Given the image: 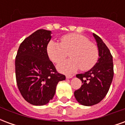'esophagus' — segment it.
Segmentation results:
<instances>
[{
    "instance_id": "obj_1",
    "label": "esophagus",
    "mask_w": 125,
    "mask_h": 125,
    "mask_svg": "<svg viewBox=\"0 0 125 125\" xmlns=\"http://www.w3.org/2000/svg\"><path fill=\"white\" fill-rule=\"evenodd\" d=\"M66 78L67 79H70V78H73V76H66Z\"/></svg>"
}]
</instances>
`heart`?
Instances as JSON below:
<instances>
[{"mask_svg": "<svg viewBox=\"0 0 125 125\" xmlns=\"http://www.w3.org/2000/svg\"><path fill=\"white\" fill-rule=\"evenodd\" d=\"M60 43L49 41L47 53L53 62L63 60L70 52V59L57 64L58 70L65 73H72L80 68L87 71L94 66L98 59V49L86 36L79 33H70L63 36Z\"/></svg>", "mask_w": 125, "mask_h": 125, "instance_id": "b5f03b06", "label": "heart"}]
</instances>
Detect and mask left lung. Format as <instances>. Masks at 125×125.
I'll list each match as a JSON object with an SVG mask.
<instances>
[{"instance_id":"obj_1","label":"left lung","mask_w":125,"mask_h":125,"mask_svg":"<svg viewBox=\"0 0 125 125\" xmlns=\"http://www.w3.org/2000/svg\"><path fill=\"white\" fill-rule=\"evenodd\" d=\"M98 49L99 58L89 71L79 73L76 77L81 80L82 85L74 92L76 100L84 106H92L99 103L108 92L114 76L113 56L101 38L93 33Z\"/></svg>"}]
</instances>
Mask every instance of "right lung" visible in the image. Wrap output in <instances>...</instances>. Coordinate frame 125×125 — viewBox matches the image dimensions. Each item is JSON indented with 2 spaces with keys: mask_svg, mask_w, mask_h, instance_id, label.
Segmentation results:
<instances>
[{
  "mask_svg": "<svg viewBox=\"0 0 125 125\" xmlns=\"http://www.w3.org/2000/svg\"><path fill=\"white\" fill-rule=\"evenodd\" d=\"M52 31L39 29L21 43L15 59L18 88L27 102L43 106L52 100L65 76L58 73L47 53Z\"/></svg>",
  "mask_w": 125,
  "mask_h": 125,
  "instance_id": "obj_1",
  "label": "right lung"
}]
</instances>
